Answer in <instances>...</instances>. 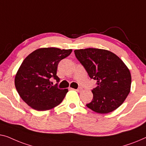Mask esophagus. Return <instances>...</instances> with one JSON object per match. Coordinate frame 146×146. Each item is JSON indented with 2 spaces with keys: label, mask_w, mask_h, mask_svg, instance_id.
Returning a JSON list of instances; mask_svg holds the SVG:
<instances>
[{
  "label": "esophagus",
  "mask_w": 146,
  "mask_h": 146,
  "mask_svg": "<svg viewBox=\"0 0 146 146\" xmlns=\"http://www.w3.org/2000/svg\"><path fill=\"white\" fill-rule=\"evenodd\" d=\"M74 90H77V91H78V92H80V91H81L82 90V88H78L77 89H74Z\"/></svg>",
  "instance_id": "1"
}]
</instances>
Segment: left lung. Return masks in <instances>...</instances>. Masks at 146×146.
I'll use <instances>...</instances> for the list:
<instances>
[{
    "mask_svg": "<svg viewBox=\"0 0 146 146\" xmlns=\"http://www.w3.org/2000/svg\"><path fill=\"white\" fill-rule=\"evenodd\" d=\"M76 58L91 79L96 80L92 101L86 106L98 113L118 108L129 95L131 75L123 61L113 52L98 48L75 50Z\"/></svg>",
    "mask_w": 146,
    "mask_h": 146,
    "instance_id": "8db88e82",
    "label": "left lung"
}]
</instances>
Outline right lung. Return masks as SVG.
Here are the masks:
<instances>
[{
	"instance_id": "add662e5",
	"label": "right lung",
	"mask_w": 146,
	"mask_h": 146,
	"mask_svg": "<svg viewBox=\"0 0 146 146\" xmlns=\"http://www.w3.org/2000/svg\"><path fill=\"white\" fill-rule=\"evenodd\" d=\"M72 50L42 48L36 50L23 60L15 77V86L19 96L28 106L37 111H46L59 105L68 89L51 85L61 60L70 55Z\"/></svg>"
}]
</instances>
